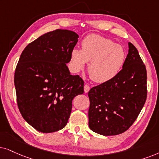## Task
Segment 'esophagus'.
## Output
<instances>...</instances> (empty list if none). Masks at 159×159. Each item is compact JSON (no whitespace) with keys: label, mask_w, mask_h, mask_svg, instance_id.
Listing matches in <instances>:
<instances>
[{"label":"esophagus","mask_w":159,"mask_h":159,"mask_svg":"<svg viewBox=\"0 0 159 159\" xmlns=\"http://www.w3.org/2000/svg\"><path fill=\"white\" fill-rule=\"evenodd\" d=\"M90 90V86L87 85V84H86L85 86H84V92H85L86 93L89 92V91Z\"/></svg>","instance_id":"1"}]
</instances>
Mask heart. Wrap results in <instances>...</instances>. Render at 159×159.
<instances>
[{
    "label": "heart",
    "mask_w": 159,
    "mask_h": 159,
    "mask_svg": "<svg viewBox=\"0 0 159 159\" xmlns=\"http://www.w3.org/2000/svg\"><path fill=\"white\" fill-rule=\"evenodd\" d=\"M124 48L112 40L96 34L87 35L81 42V49L74 48L70 53V64L79 72L89 63L88 72L93 81L105 83L113 79L126 62Z\"/></svg>",
    "instance_id": "heart-1"
}]
</instances>
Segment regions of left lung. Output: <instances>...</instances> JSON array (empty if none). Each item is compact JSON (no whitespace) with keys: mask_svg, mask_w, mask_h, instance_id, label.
<instances>
[{"mask_svg":"<svg viewBox=\"0 0 159 159\" xmlns=\"http://www.w3.org/2000/svg\"><path fill=\"white\" fill-rule=\"evenodd\" d=\"M89 126L104 136L126 132L137 119L147 98V71L138 51L129 43V53L118 75L92 88Z\"/></svg>","mask_w":159,"mask_h":159,"instance_id":"8db88e82","label":"left lung"}]
</instances>
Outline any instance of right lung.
I'll return each instance as SVG.
<instances>
[{"label":"right lung","instance_id":"right-lung-1","mask_svg":"<svg viewBox=\"0 0 159 159\" xmlns=\"http://www.w3.org/2000/svg\"><path fill=\"white\" fill-rule=\"evenodd\" d=\"M78 35L55 30L29 43L21 54L14 73L17 105L30 125L43 133L67 125L74 97L84 93V82L72 75L66 64Z\"/></svg>","mask_w":159,"mask_h":159}]
</instances>
